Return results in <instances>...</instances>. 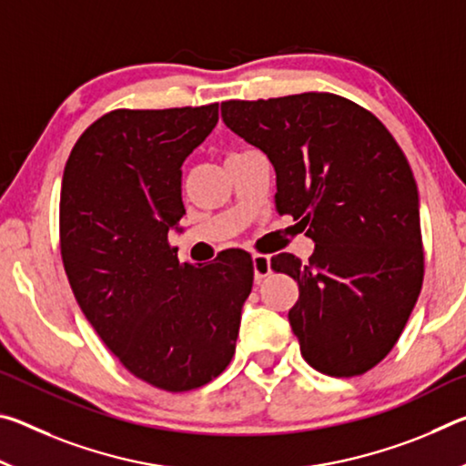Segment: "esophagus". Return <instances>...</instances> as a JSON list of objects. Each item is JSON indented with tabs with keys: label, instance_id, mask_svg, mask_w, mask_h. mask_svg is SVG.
<instances>
[{
	"label": "esophagus",
	"instance_id": "obj_1",
	"mask_svg": "<svg viewBox=\"0 0 466 466\" xmlns=\"http://www.w3.org/2000/svg\"><path fill=\"white\" fill-rule=\"evenodd\" d=\"M252 267H255V279L263 281L271 273V258L257 252V255H252Z\"/></svg>",
	"mask_w": 466,
	"mask_h": 466
}]
</instances>
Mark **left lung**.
Returning <instances> with one entry per match:
<instances>
[{
  "mask_svg": "<svg viewBox=\"0 0 466 466\" xmlns=\"http://www.w3.org/2000/svg\"><path fill=\"white\" fill-rule=\"evenodd\" d=\"M222 119L267 154L275 209L317 244L309 263L271 258L298 281L288 319L302 358L327 376L366 374L399 341L423 283L420 199L403 149L368 108L330 92L226 100Z\"/></svg>",
  "mask_w": 466,
  "mask_h": 466,
  "instance_id": "8db88e82",
  "label": "left lung"
}]
</instances>
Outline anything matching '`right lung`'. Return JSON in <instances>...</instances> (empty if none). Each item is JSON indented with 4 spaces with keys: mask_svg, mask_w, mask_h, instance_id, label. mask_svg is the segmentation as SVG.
Returning a JSON list of instances; mask_svg holds the SVG:
<instances>
[{
    "mask_svg": "<svg viewBox=\"0 0 466 466\" xmlns=\"http://www.w3.org/2000/svg\"><path fill=\"white\" fill-rule=\"evenodd\" d=\"M218 102L115 108L76 141L59 199V244L86 319L129 372L156 389H201L232 361L252 258L230 250L180 265L168 230L185 214V157Z\"/></svg>",
    "mask_w": 466,
    "mask_h": 466,
    "instance_id": "1",
    "label": "right lung"
}]
</instances>
